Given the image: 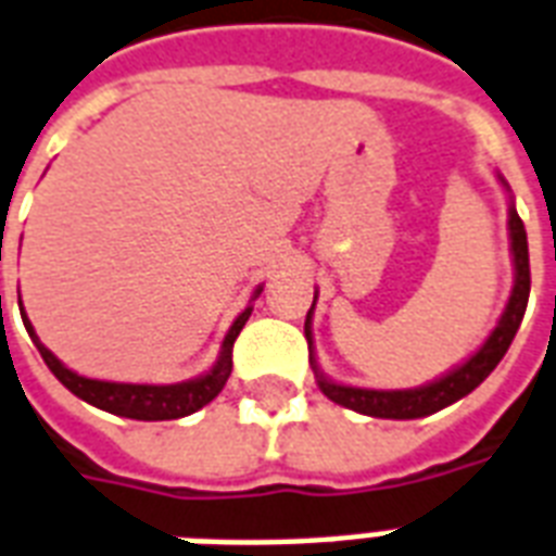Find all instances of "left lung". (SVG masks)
<instances>
[{
	"label": "left lung",
	"mask_w": 556,
	"mask_h": 556,
	"mask_svg": "<svg viewBox=\"0 0 556 556\" xmlns=\"http://www.w3.org/2000/svg\"><path fill=\"white\" fill-rule=\"evenodd\" d=\"M504 184V177H502ZM507 186V184H504ZM510 250H514V265H516V286L510 294V303L504 308L502 320L493 329V334L486 338L484 346L478 350L466 364H460L457 370H452L443 379L414 388V391H367V388H346V384H334V381L324 379L317 372L315 355H312V367L317 372V384L320 391L338 405H344L350 410L367 414V417H381V419H417L429 417L434 410L446 408L452 402L464 400L466 393H472L481 381L495 370V364L502 362L507 346L514 344L519 324H522L525 308H528V294H531V260H528V232L519 218V212L510 203ZM315 308V303H312ZM312 308L306 315V341L312 346Z\"/></svg>",
	"instance_id": "left-lung-1"
}]
</instances>
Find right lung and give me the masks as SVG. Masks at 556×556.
Segmentation results:
<instances>
[{"instance_id": "1", "label": "right lung", "mask_w": 556, "mask_h": 556, "mask_svg": "<svg viewBox=\"0 0 556 556\" xmlns=\"http://www.w3.org/2000/svg\"><path fill=\"white\" fill-rule=\"evenodd\" d=\"M260 294V291H256ZM23 312V324L31 334V341L40 350L42 362L46 367L61 379L63 388H70L78 400L90 402L96 408L110 410V414H118V417L127 419H177V417H189L198 408H203L206 402H212L222 388L227 384L232 372V344H236V338H239L241 326L248 324L250 308H244L239 317H236V324L230 326V332L224 338L222 355H218V362L212 367L206 376L192 381H180V384H118V381H99V379H84L78 372H72L70 367H63L58 358H54L46 346L37 341V334H34V326L28 324V317Z\"/></svg>"}]
</instances>
